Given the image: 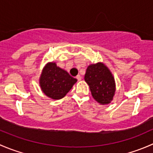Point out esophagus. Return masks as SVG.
Listing matches in <instances>:
<instances>
[{
  "mask_svg": "<svg viewBox=\"0 0 153 153\" xmlns=\"http://www.w3.org/2000/svg\"><path fill=\"white\" fill-rule=\"evenodd\" d=\"M76 78H77V80H78V81H81V78H82V77H81L80 75H78L76 76Z\"/></svg>",
  "mask_w": 153,
  "mask_h": 153,
  "instance_id": "esophagus-1",
  "label": "esophagus"
}]
</instances>
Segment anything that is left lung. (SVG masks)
<instances>
[{"mask_svg": "<svg viewBox=\"0 0 153 153\" xmlns=\"http://www.w3.org/2000/svg\"><path fill=\"white\" fill-rule=\"evenodd\" d=\"M84 80L95 101L103 105L110 103L115 95V85L113 76L106 66L101 63L89 66Z\"/></svg>", "mask_w": 153, "mask_h": 153, "instance_id": "obj_1", "label": "left lung"}]
</instances>
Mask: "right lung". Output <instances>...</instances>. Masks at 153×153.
Listing matches in <instances>:
<instances>
[{"instance_id": "1", "label": "right lung", "mask_w": 153, "mask_h": 153, "mask_svg": "<svg viewBox=\"0 0 153 153\" xmlns=\"http://www.w3.org/2000/svg\"><path fill=\"white\" fill-rule=\"evenodd\" d=\"M77 79L67 71L57 67L55 63H49L43 70L40 85L45 95L52 99L64 98Z\"/></svg>"}]
</instances>
